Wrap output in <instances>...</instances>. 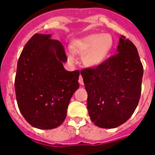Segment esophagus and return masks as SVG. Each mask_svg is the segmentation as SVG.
<instances>
[{"label":"esophagus","mask_w":155,"mask_h":155,"mask_svg":"<svg viewBox=\"0 0 155 155\" xmlns=\"http://www.w3.org/2000/svg\"><path fill=\"white\" fill-rule=\"evenodd\" d=\"M79 83L81 84H84V81H83V78H82L81 75H80V77H79Z\"/></svg>","instance_id":"obj_1"}]
</instances>
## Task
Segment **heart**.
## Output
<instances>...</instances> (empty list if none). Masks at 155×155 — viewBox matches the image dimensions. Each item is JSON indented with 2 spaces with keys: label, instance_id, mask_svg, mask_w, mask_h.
Wrapping results in <instances>:
<instances>
[{
  "label": "heart",
  "instance_id": "1",
  "mask_svg": "<svg viewBox=\"0 0 155 155\" xmlns=\"http://www.w3.org/2000/svg\"><path fill=\"white\" fill-rule=\"evenodd\" d=\"M114 45V39L110 35L94 34L74 41L71 48L75 53L83 55V62L86 66L96 67L109 58ZM68 58L73 62L75 61L72 52L68 53Z\"/></svg>",
  "mask_w": 155,
  "mask_h": 155
}]
</instances>
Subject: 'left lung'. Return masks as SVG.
<instances>
[{"label": "left lung", "mask_w": 155, "mask_h": 155, "mask_svg": "<svg viewBox=\"0 0 155 155\" xmlns=\"http://www.w3.org/2000/svg\"><path fill=\"white\" fill-rule=\"evenodd\" d=\"M117 51L101 65L81 71L89 115L95 125L104 129L126 122L141 94L143 69L135 45L121 35Z\"/></svg>", "instance_id": "obj_1"}]
</instances>
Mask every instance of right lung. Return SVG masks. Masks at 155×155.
Wrapping results in <instances>:
<instances>
[{
  "mask_svg": "<svg viewBox=\"0 0 155 155\" xmlns=\"http://www.w3.org/2000/svg\"><path fill=\"white\" fill-rule=\"evenodd\" d=\"M61 41L35 34L23 48L15 78L19 110L31 125L41 130L60 126L72 95L80 84V71H67Z\"/></svg>",
  "mask_w": 155,
  "mask_h": 155,
  "instance_id": "1",
  "label": "right lung"
}]
</instances>
